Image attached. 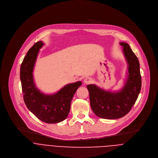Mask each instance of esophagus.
<instances>
[{"label":"esophagus","mask_w":158,"mask_h":158,"mask_svg":"<svg viewBox=\"0 0 158 158\" xmlns=\"http://www.w3.org/2000/svg\"><path fill=\"white\" fill-rule=\"evenodd\" d=\"M92 81H93L92 79L89 78V77H87V78H85V79H84V82L85 84H88L91 83V82H92Z\"/></svg>","instance_id":"obj_1"}]
</instances>
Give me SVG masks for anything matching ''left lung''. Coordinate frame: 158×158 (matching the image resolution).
Instances as JSON below:
<instances>
[{
    "mask_svg": "<svg viewBox=\"0 0 158 158\" xmlns=\"http://www.w3.org/2000/svg\"><path fill=\"white\" fill-rule=\"evenodd\" d=\"M120 45L123 47V54L128 64L127 77L123 89L118 92H111L94 84L87 85L91 109L97 116L102 119H116L126 115L141 91L139 60L127 43L121 42Z\"/></svg>",
    "mask_w": 158,
    "mask_h": 158,
    "instance_id": "8db88e82",
    "label": "left lung"
}]
</instances>
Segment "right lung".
I'll return each instance as SVG.
<instances>
[{
  "instance_id": "add662e5",
  "label": "right lung",
  "mask_w": 158,
  "mask_h": 158,
  "mask_svg": "<svg viewBox=\"0 0 158 158\" xmlns=\"http://www.w3.org/2000/svg\"><path fill=\"white\" fill-rule=\"evenodd\" d=\"M43 45L42 41H39L29 50L20 66V78L24 101L29 110L40 121L54 124L67 118L73 98L82 82L67 84L53 94L41 93L35 87L33 71L39 49Z\"/></svg>"
}]
</instances>
